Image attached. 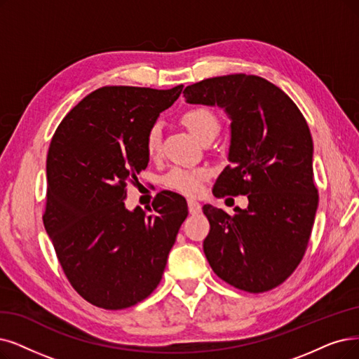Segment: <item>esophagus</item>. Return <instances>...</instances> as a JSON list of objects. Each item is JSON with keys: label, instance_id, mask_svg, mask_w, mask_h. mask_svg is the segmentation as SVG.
<instances>
[{"label": "esophagus", "instance_id": "1", "mask_svg": "<svg viewBox=\"0 0 359 359\" xmlns=\"http://www.w3.org/2000/svg\"><path fill=\"white\" fill-rule=\"evenodd\" d=\"M189 210H190L191 215L202 213V205L196 202V200H189Z\"/></svg>", "mask_w": 359, "mask_h": 359}]
</instances>
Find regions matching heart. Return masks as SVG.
Masks as SVG:
<instances>
[{"instance_id": "obj_1", "label": "heart", "mask_w": 359, "mask_h": 359, "mask_svg": "<svg viewBox=\"0 0 359 359\" xmlns=\"http://www.w3.org/2000/svg\"><path fill=\"white\" fill-rule=\"evenodd\" d=\"M182 123L189 128V131L203 141L209 135L219 133V121L215 113L205 107H194L182 114ZM162 147V125L159 122L153 123L146 134V150L151 157H157ZM209 175V172L203 168H185L175 166L168 170L163 175V185L178 193L194 196L200 193L203 187V180Z\"/></svg>"}]
</instances>
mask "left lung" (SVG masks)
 I'll list each match as a JSON object with an SVG mask.
<instances>
[{"mask_svg": "<svg viewBox=\"0 0 359 359\" xmlns=\"http://www.w3.org/2000/svg\"><path fill=\"white\" fill-rule=\"evenodd\" d=\"M190 104L218 106L231 121L228 165L215 196L248 194L229 215L203 206L210 231L203 252L213 272L234 287L262 293L287 280L305 255L318 190L308 123L292 98L255 75L209 78L184 90Z\"/></svg>", "mask_w": 359, "mask_h": 359, "instance_id": "1", "label": "left lung"}]
</instances>
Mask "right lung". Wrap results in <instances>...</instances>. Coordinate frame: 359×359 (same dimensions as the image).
Returning a JSON list of instances; mask_svg holds the SVG:
<instances>
[{
  "mask_svg": "<svg viewBox=\"0 0 359 359\" xmlns=\"http://www.w3.org/2000/svg\"><path fill=\"white\" fill-rule=\"evenodd\" d=\"M181 91L98 88L53 135L42 219L67 280L98 308H130L157 287L189 215L185 198L170 191L156 197V215L125 206L126 184L149 165V128Z\"/></svg>",
  "mask_w": 359,
  "mask_h": 359,
  "instance_id": "add662e5",
  "label": "right lung"
}]
</instances>
